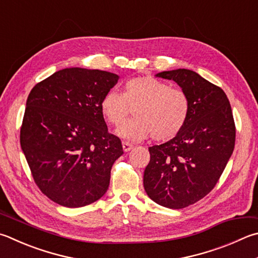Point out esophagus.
<instances>
[{
	"instance_id": "1",
	"label": "esophagus",
	"mask_w": 258,
	"mask_h": 258,
	"mask_svg": "<svg viewBox=\"0 0 258 258\" xmlns=\"http://www.w3.org/2000/svg\"><path fill=\"white\" fill-rule=\"evenodd\" d=\"M133 149V145L128 142H123V150L125 152H128Z\"/></svg>"
}]
</instances>
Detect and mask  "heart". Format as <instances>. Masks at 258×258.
Instances as JSON below:
<instances>
[{"instance_id":"obj_1","label":"heart","mask_w":258,"mask_h":258,"mask_svg":"<svg viewBox=\"0 0 258 258\" xmlns=\"http://www.w3.org/2000/svg\"><path fill=\"white\" fill-rule=\"evenodd\" d=\"M134 108L135 118L116 131L119 138L142 141L151 137L167 141L180 133L188 118L189 101L180 89L152 77L134 78L126 81L124 91L110 90L100 101V111L107 123L118 126Z\"/></svg>"}]
</instances>
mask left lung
I'll list each match as a JSON object with an SVG mask.
<instances>
[{"instance_id":"1","label":"left lung","mask_w":258,"mask_h":258,"mask_svg":"<svg viewBox=\"0 0 258 258\" xmlns=\"http://www.w3.org/2000/svg\"><path fill=\"white\" fill-rule=\"evenodd\" d=\"M156 77L181 88L189 114L179 134L149 148L143 185L153 202L184 209L208 195L222 175L235 148V121L226 93L199 73L177 69Z\"/></svg>"}]
</instances>
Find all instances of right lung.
I'll return each mask as SVG.
<instances>
[{
  "instance_id": "1",
  "label": "right lung",
  "mask_w": 258,
  "mask_h": 258,
  "mask_svg": "<svg viewBox=\"0 0 258 258\" xmlns=\"http://www.w3.org/2000/svg\"><path fill=\"white\" fill-rule=\"evenodd\" d=\"M117 74L67 68L32 88L20 144L39 189L53 202L81 208L105 195L120 140L108 133L100 101Z\"/></svg>"
}]
</instances>
